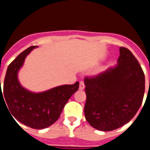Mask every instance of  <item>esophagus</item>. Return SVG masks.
Here are the masks:
<instances>
[{
    "label": "esophagus",
    "mask_w": 150,
    "mask_h": 150,
    "mask_svg": "<svg viewBox=\"0 0 150 150\" xmlns=\"http://www.w3.org/2000/svg\"><path fill=\"white\" fill-rule=\"evenodd\" d=\"M85 87L84 86V83H83V81H80V85H79V90H83Z\"/></svg>",
    "instance_id": "1"
}]
</instances>
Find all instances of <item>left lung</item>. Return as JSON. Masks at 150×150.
I'll list each match as a JSON object with an SVG mask.
<instances>
[{
  "label": "left lung",
  "mask_w": 150,
  "mask_h": 150,
  "mask_svg": "<svg viewBox=\"0 0 150 150\" xmlns=\"http://www.w3.org/2000/svg\"><path fill=\"white\" fill-rule=\"evenodd\" d=\"M84 85L85 118L94 129L109 132L137 114L144 98L145 76L135 57L120 47L117 65L95 78H85Z\"/></svg>",
  "instance_id": "left-lung-1"
}]
</instances>
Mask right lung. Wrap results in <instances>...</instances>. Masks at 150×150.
I'll use <instances>...</instances> for the list:
<instances>
[{
  "instance_id": "1",
  "label": "right lung",
  "mask_w": 150,
  "mask_h": 150,
  "mask_svg": "<svg viewBox=\"0 0 150 150\" xmlns=\"http://www.w3.org/2000/svg\"><path fill=\"white\" fill-rule=\"evenodd\" d=\"M36 48L37 46L28 48L9 64L4 82L3 93L1 90V99L5 100L13 118L14 116L21 123L32 129H42L58 120L67 102L78 90L79 82L60 85L40 93L25 88L18 80V72L27 56Z\"/></svg>"
}]
</instances>
